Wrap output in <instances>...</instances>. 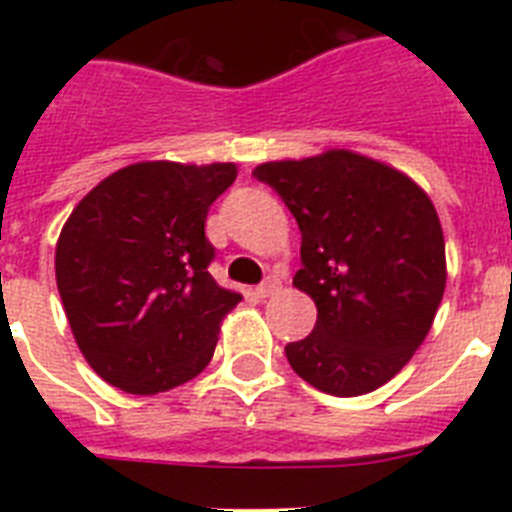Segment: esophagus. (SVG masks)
<instances>
[{"instance_id":"obj_1","label":"esophagus","mask_w":512,"mask_h":512,"mask_svg":"<svg viewBox=\"0 0 512 512\" xmlns=\"http://www.w3.org/2000/svg\"><path fill=\"white\" fill-rule=\"evenodd\" d=\"M279 287H282V282H279L277 277H269V279H264V282H261L259 287H256V295H259L261 300H266V297L277 295Z\"/></svg>"}]
</instances>
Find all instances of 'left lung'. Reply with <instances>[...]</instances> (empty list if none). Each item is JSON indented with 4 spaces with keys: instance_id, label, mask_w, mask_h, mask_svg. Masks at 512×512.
<instances>
[{
    "instance_id": "8db88e82",
    "label": "left lung",
    "mask_w": 512,
    "mask_h": 512,
    "mask_svg": "<svg viewBox=\"0 0 512 512\" xmlns=\"http://www.w3.org/2000/svg\"><path fill=\"white\" fill-rule=\"evenodd\" d=\"M302 233L295 287L315 328L284 348L315 390L356 397L390 382L431 330L446 289V243L431 197L395 166L346 148L266 161Z\"/></svg>"
}]
</instances>
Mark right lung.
Instances as JSON below:
<instances>
[{"instance_id": "obj_1", "label": "right lung", "mask_w": 512, "mask_h": 512, "mask_svg": "<svg viewBox=\"0 0 512 512\" xmlns=\"http://www.w3.org/2000/svg\"><path fill=\"white\" fill-rule=\"evenodd\" d=\"M238 166L140 161L74 207L56 243V284L76 346L112 387L158 395L210 364L243 300L207 271L205 217Z\"/></svg>"}]
</instances>
